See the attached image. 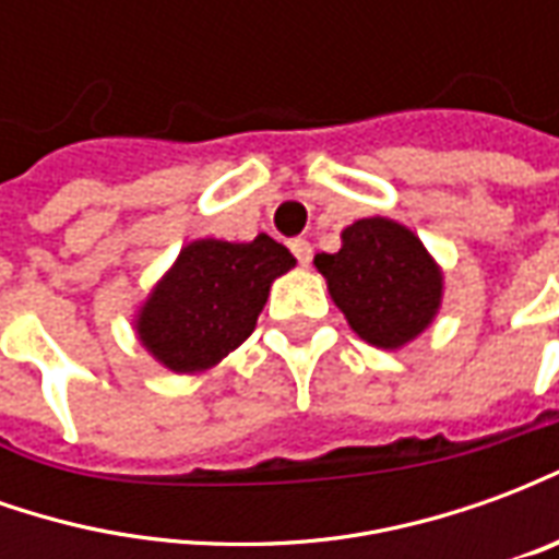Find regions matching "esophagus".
<instances>
[{
	"label": "esophagus",
	"instance_id": "esophagus-1",
	"mask_svg": "<svg viewBox=\"0 0 559 559\" xmlns=\"http://www.w3.org/2000/svg\"><path fill=\"white\" fill-rule=\"evenodd\" d=\"M290 251L296 254V260H299L302 266H308V263H311V257H314V251H311V242H308V239H293Z\"/></svg>",
	"mask_w": 559,
	"mask_h": 559
}]
</instances>
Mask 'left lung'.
<instances>
[{
	"label": "left lung",
	"mask_w": 559,
	"mask_h": 559,
	"mask_svg": "<svg viewBox=\"0 0 559 559\" xmlns=\"http://www.w3.org/2000/svg\"><path fill=\"white\" fill-rule=\"evenodd\" d=\"M329 296L362 341L401 350L431 326L443 305V269L411 227L359 218L341 230L335 254H317Z\"/></svg>",
	"instance_id": "left-lung-1"
}]
</instances>
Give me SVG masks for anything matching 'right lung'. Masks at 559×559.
<instances>
[{
    "mask_svg": "<svg viewBox=\"0 0 559 559\" xmlns=\"http://www.w3.org/2000/svg\"><path fill=\"white\" fill-rule=\"evenodd\" d=\"M293 266L296 257L266 233L254 242L194 239L140 302L138 341L173 374H203L254 332L272 281Z\"/></svg>",
    "mask_w": 559,
    "mask_h": 559,
    "instance_id": "right-lung-1",
    "label": "right lung"
}]
</instances>
